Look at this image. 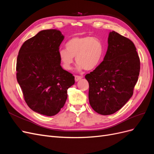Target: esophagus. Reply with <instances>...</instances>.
<instances>
[{
	"label": "esophagus",
	"mask_w": 154,
	"mask_h": 154,
	"mask_svg": "<svg viewBox=\"0 0 154 154\" xmlns=\"http://www.w3.org/2000/svg\"><path fill=\"white\" fill-rule=\"evenodd\" d=\"M74 77H75V81H76V82L79 81V80H81V79L83 78V77L81 76H78V75H76Z\"/></svg>",
	"instance_id": "esophagus-1"
}]
</instances>
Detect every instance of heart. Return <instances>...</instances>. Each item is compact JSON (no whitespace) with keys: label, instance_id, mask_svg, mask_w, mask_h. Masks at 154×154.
I'll list each match as a JSON object with an SVG mask.
<instances>
[{"label":"heart","instance_id":"heart-1","mask_svg":"<svg viewBox=\"0 0 154 154\" xmlns=\"http://www.w3.org/2000/svg\"><path fill=\"white\" fill-rule=\"evenodd\" d=\"M66 48L59 50L58 56L66 70L72 69L74 57L79 71L94 69L102 62L105 53L103 43L99 38L90 36L73 37L67 42Z\"/></svg>","mask_w":154,"mask_h":154}]
</instances>
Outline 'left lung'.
<instances>
[{
	"mask_svg": "<svg viewBox=\"0 0 154 154\" xmlns=\"http://www.w3.org/2000/svg\"><path fill=\"white\" fill-rule=\"evenodd\" d=\"M139 71L140 60L134 43L118 32H110L103 61L85 75L93 110L110 115L122 109L133 95Z\"/></svg>",
	"mask_w": 154,
	"mask_h": 154,
	"instance_id": "1",
	"label": "left lung"
}]
</instances>
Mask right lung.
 <instances>
[{
  "label": "right lung",
  "instance_id": "add662e5",
  "mask_svg": "<svg viewBox=\"0 0 154 154\" xmlns=\"http://www.w3.org/2000/svg\"><path fill=\"white\" fill-rule=\"evenodd\" d=\"M64 38L59 30L46 29L26 40L17 60V79L25 101L37 113L58 114L67 98L74 76L62 69L58 56Z\"/></svg>",
  "mask_w": 154,
  "mask_h": 154
}]
</instances>
